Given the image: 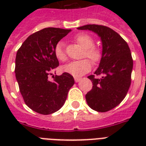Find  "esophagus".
Masks as SVG:
<instances>
[{
	"label": "esophagus",
	"instance_id": "34e87169",
	"mask_svg": "<svg viewBox=\"0 0 146 146\" xmlns=\"http://www.w3.org/2000/svg\"><path fill=\"white\" fill-rule=\"evenodd\" d=\"M74 80H75V82H80V80H81V78H80V77H75V78H74Z\"/></svg>",
	"mask_w": 146,
	"mask_h": 146
}]
</instances>
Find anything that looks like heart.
<instances>
[{
	"label": "heart",
	"mask_w": 146,
	"mask_h": 146,
	"mask_svg": "<svg viewBox=\"0 0 146 146\" xmlns=\"http://www.w3.org/2000/svg\"><path fill=\"white\" fill-rule=\"evenodd\" d=\"M74 39L85 49L83 54L84 57H87L93 62H97L101 59L102 51L98 48L94 46V40L90 35L85 33H80L76 35ZM54 54L60 61H66L67 57L63 42H59L56 44L54 48ZM91 69V62L87 59L72 61L62 67L63 71L73 76H81L89 72Z\"/></svg>",
	"instance_id": "b5f03b06"
}]
</instances>
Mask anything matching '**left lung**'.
I'll return each instance as SVG.
<instances>
[{"label":"left lung","mask_w":146,"mask_h":146,"mask_svg":"<svg viewBox=\"0 0 146 146\" xmlns=\"http://www.w3.org/2000/svg\"><path fill=\"white\" fill-rule=\"evenodd\" d=\"M98 34L102 42V55L94 75L88 76L92 89L86 95L87 104L98 112H106L124 99L131 84L133 66L128 44L115 31L102 25H86L77 28Z\"/></svg>","instance_id":"obj_1"}]
</instances>
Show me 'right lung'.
<instances>
[{
  "mask_svg": "<svg viewBox=\"0 0 146 146\" xmlns=\"http://www.w3.org/2000/svg\"><path fill=\"white\" fill-rule=\"evenodd\" d=\"M70 31L43 29L29 35L17 50L15 74L19 92L26 105L41 114H50L61 108L75 82L67 73L56 75L53 81L48 80L53 70L59 66L54 46Z\"/></svg>",
  "mask_w": 146,
  "mask_h": 146,
  "instance_id": "right-lung-1",
  "label": "right lung"
}]
</instances>
